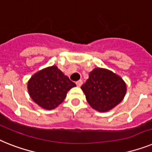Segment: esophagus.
I'll return each instance as SVG.
<instances>
[{
  "label": "esophagus",
  "mask_w": 152,
  "mask_h": 152,
  "mask_svg": "<svg viewBox=\"0 0 152 152\" xmlns=\"http://www.w3.org/2000/svg\"><path fill=\"white\" fill-rule=\"evenodd\" d=\"M82 80H78V81H76V85H77V86H78V87H80L81 85H82Z\"/></svg>",
  "instance_id": "1"
}]
</instances>
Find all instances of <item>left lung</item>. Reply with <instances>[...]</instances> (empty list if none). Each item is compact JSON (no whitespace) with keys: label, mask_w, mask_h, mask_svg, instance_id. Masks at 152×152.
Here are the masks:
<instances>
[{"label":"left lung","mask_w":152,"mask_h":152,"mask_svg":"<svg viewBox=\"0 0 152 152\" xmlns=\"http://www.w3.org/2000/svg\"><path fill=\"white\" fill-rule=\"evenodd\" d=\"M81 88L90 106L99 112H106L118 105L126 91V84L120 76L102 68L91 71Z\"/></svg>","instance_id":"obj_1"}]
</instances>
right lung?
Wrapping results in <instances>:
<instances>
[{
  "mask_svg": "<svg viewBox=\"0 0 152 152\" xmlns=\"http://www.w3.org/2000/svg\"><path fill=\"white\" fill-rule=\"evenodd\" d=\"M75 86V83L57 67L53 66L35 74L28 81V90L36 104L52 110L64 100L67 91Z\"/></svg>",
  "mask_w": 152,
  "mask_h": 152,
  "instance_id": "add662e5",
  "label": "right lung"
}]
</instances>
